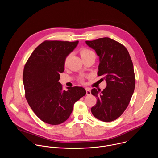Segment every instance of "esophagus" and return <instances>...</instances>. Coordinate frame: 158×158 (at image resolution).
I'll return each instance as SVG.
<instances>
[{
	"mask_svg": "<svg viewBox=\"0 0 158 158\" xmlns=\"http://www.w3.org/2000/svg\"><path fill=\"white\" fill-rule=\"evenodd\" d=\"M85 91H86V94L87 95H91V90H90V89L86 88L85 89Z\"/></svg>",
	"mask_w": 158,
	"mask_h": 158,
	"instance_id": "34e87169",
	"label": "esophagus"
}]
</instances>
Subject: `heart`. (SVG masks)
Here are the masks:
<instances>
[{"instance_id": "obj_1", "label": "heart", "mask_w": 158, "mask_h": 158, "mask_svg": "<svg viewBox=\"0 0 158 158\" xmlns=\"http://www.w3.org/2000/svg\"><path fill=\"white\" fill-rule=\"evenodd\" d=\"M79 52H80V55H81V57L82 58V59H85L87 57H89L93 55H95L94 53L91 50H90V49H87V48H81L80 49ZM70 57H71V54H69L68 56H67L65 58L64 62V66H67V63H68V61H69V59ZM80 81H81V82H84V79H81Z\"/></svg>"}]
</instances>
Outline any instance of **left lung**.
Instances as JSON below:
<instances>
[{"label":"left lung","instance_id":"left-lung-1","mask_svg":"<svg viewBox=\"0 0 158 158\" xmlns=\"http://www.w3.org/2000/svg\"><path fill=\"white\" fill-rule=\"evenodd\" d=\"M99 57L98 75L104 76L107 86L102 91L94 88L91 94L98 99L91 108L93 116L104 122L120 117L131 101L134 91L133 64L127 49L109 37L85 41Z\"/></svg>","mask_w":158,"mask_h":158}]
</instances>
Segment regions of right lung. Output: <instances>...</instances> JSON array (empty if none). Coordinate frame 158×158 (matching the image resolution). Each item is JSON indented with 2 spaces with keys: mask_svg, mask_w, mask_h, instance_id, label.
<instances>
[{
  "mask_svg": "<svg viewBox=\"0 0 158 158\" xmlns=\"http://www.w3.org/2000/svg\"><path fill=\"white\" fill-rule=\"evenodd\" d=\"M79 41L45 40L35 49L25 64V96L35 114L43 122L60 124L69 118L74 103L85 95V89L75 86L62 89L60 73L64 59Z\"/></svg>",
  "mask_w": 158,
  "mask_h": 158,
  "instance_id": "right-lung-1",
  "label": "right lung"
}]
</instances>
